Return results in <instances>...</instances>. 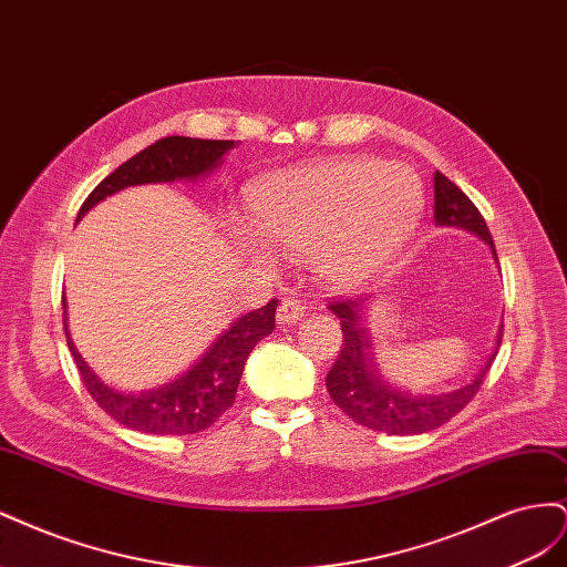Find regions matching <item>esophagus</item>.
<instances>
[{"instance_id":"obj_1","label":"esophagus","mask_w":567,"mask_h":567,"mask_svg":"<svg viewBox=\"0 0 567 567\" xmlns=\"http://www.w3.org/2000/svg\"><path fill=\"white\" fill-rule=\"evenodd\" d=\"M302 317H305V307L298 300H293V298L281 300L279 310H277V321L281 326H296L298 321H302Z\"/></svg>"}]
</instances>
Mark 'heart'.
Wrapping results in <instances>:
<instances>
[{"label": "heart", "mask_w": 567, "mask_h": 567, "mask_svg": "<svg viewBox=\"0 0 567 567\" xmlns=\"http://www.w3.org/2000/svg\"><path fill=\"white\" fill-rule=\"evenodd\" d=\"M425 188L406 165L369 158L326 161L288 169L257 186L250 215L257 231L293 255H312L323 281L359 286L383 271L416 234ZM236 246L267 260L252 229L231 227Z\"/></svg>", "instance_id": "1"}]
</instances>
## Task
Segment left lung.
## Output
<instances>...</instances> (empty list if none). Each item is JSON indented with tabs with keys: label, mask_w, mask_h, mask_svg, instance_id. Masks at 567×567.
<instances>
[{
	"label": "left lung",
	"mask_w": 567,
	"mask_h": 567,
	"mask_svg": "<svg viewBox=\"0 0 567 567\" xmlns=\"http://www.w3.org/2000/svg\"><path fill=\"white\" fill-rule=\"evenodd\" d=\"M435 225L475 234L480 241L489 246L494 262L499 265L483 215L473 200L442 173H435ZM371 298L373 296L331 305L342 331V350L329 375H326L331 400L354 423L371 427V431L388 435H421L435 431L475 398L494 362L496 350L502 346L504 326H499V336H496V346L487 362L477 369L468 383H461L447 392H411L385 379L375 364L373 340L367 326V307Z\"/></svg>",
	"instance_id": "8db88e82"
}]
</instances>
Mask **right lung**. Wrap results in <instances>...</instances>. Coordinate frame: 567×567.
Wrapping results in <instances>:
<instances>
[{"label": "right lung", "instance_id": "obj_1", "mask_svg": "<svg viewBox=\"0 0 567 567\" xmlns=\"http://www.w3.org/2000/svg\"><path fill=\"white\" fill-rule=\"evenodd\" d=\"M234 142L227 140H192V136H165L153 146L136 153L101 182L82 203L78 221L94 205L115 196L130 186L146 184H196L210 177L225 163ZM279 300H269L260 310L236 317L205 352L179 371L175 379L144 390H120L84 362L68 331V305L63 300V326L68 350L80 369L82 383L96 404L111 419L148 435H194L210 427L234 404L238 381L244 375L246 359L252 348L274 331V315Z\"/></svg>", "mask_w": 567, "mask_h": 567}]
</instances>
